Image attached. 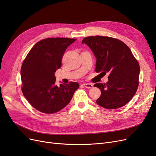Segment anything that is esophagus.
Instances as JSON below:
<instances>
[{"instance_id": "1", "label": "esophagus", "mask_w": 156, "mask_h": 156, "mask_svg": "<svg viewBox=\"0 0 156 156\" xmlns=\"http://www.w3.org/2000/svg\"><path fill=\"white\" fill-rule=\"evenodd\" d=\"M83 86L84 87H86L87 88H90L93 87V84L91 83H84L83 84Z\"/></svg>"}]
</instances>
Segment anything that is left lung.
Here are the masks:
<instances>
[{
    "instance_id": "1",
    "label": "left lung",
    "mask_w": 156,
    "mask_h": 156,
    "mask_svg": "<svg viewBox=\"0 0 156 156\" xmlns=\"http://www.w3.org/2000/svg\"><path fill=\"white\" fill-rule=\"evenodd\" d=\"M87 44L96 58L97 73H109L105 84L96 83L101 90L96 103L107 109L124 106L135 94L139 86L140 66L130 49L124 42L107 36H89Z\"/></svg>"
}]
</instances>
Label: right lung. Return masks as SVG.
Masks as SVG:
<instances>
[{"mask_svg": "<svg viewBox=\"0 0 156 156\" xmlns=\"http://www.w3.org/2000/svg\"><path fill=\"white\" fill-rule=\"evenodd\" d=\"M76 40L67 37H49L34 45L21 66L22 92L30 104L46 114H53L66 106L79 83L55 84V73L62 66L68 47Z\"/></svg>", "mask_w": 156, "mask_h": 156, "instance_id": "obj_1", "label": "right lung"}]
</instances>
